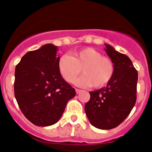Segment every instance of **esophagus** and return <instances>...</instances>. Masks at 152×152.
Segmentation results:
<instances>
[{"label":"esophagus","instance_id":"esophagus-1","mask_svg":"<svg viewBox=\"0 0 152 152\" xmlns=\"http://www.w3.org/2000/svg\"><path fill=\"white\" fill-rule=\"evenodd\" d=\"M83 91L82 90H79V89H76V94H79V93H81V92Z\"/></svg>","mask_w":152,"mask_h":152}]
</instances>
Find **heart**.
Listing matches in <instances>:
<instances>
[{
	"instance_id": "heart-1",
	"label": "heart",
	"mask_w": 152,
	"mask_h": 152,
	"mask_svg": "<svg viewBox=\"0 0 152 152\" xmlns=\"http://www.w3.org/2000/svg\"><path fill=\"white\" fill-rule=\"evenodd\" d=\"M58 69L67 83L75 81L81 69L84 74L76 80L80 87L92 86L99 88L108 84L114 74V64L111 59L102 56L100 52L91 47L73 52L72 57L64 55L58 61Z\"/></svg>"
}]
</instances>
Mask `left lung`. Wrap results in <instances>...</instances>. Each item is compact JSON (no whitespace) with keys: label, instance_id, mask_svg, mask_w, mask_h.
<instances>
[{"label":"left lung","instance_id":"obj_1","mask_svg":"<svg viewBox=\"0 0 152 152\" xmlns=\"http://www.w3.org/2000/svg\"><path fill=\"white\" fill-rule=\"evenodd\" d=\"M106 54L114 64V74L107 86L90 91L85 111L94 127L110 130L128 116L137 100L138 73L127 55L105 44Z\"/></svg>","mask_w":152,"mask_h":152}]
</instances>
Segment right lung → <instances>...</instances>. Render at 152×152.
Segmentation results:
<instances>
[{"label": "right lung", "mask_w": 152, "mask_h": 152, "mask_svg": "<svg viewBox=\"0 0 152 152\" xmlns=\"http://www.w3.org/2000/svg\"><path fill=\"white\" fill-rule=\"evenodd\" d=\"M58 46L48 43L27 52L15 69L14 93L25 117L37 126L58 121L68 100L76 95L58 69Z\"/></svg>", "instance_id": "1"}]
</instances>
